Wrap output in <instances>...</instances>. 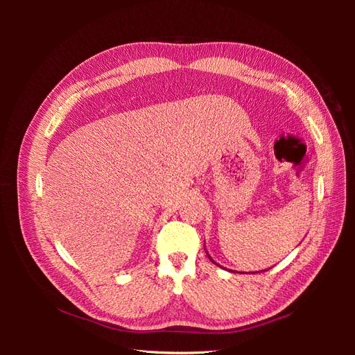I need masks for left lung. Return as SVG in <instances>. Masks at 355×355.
<instances>
[{
    "instance_id": "left-lung-1",
    "label": "left lung",
    "mask_w": 355,
    "mask_h": 355,
    "mask_svg": "<svg viewBox=\"0 0 355 355\" xmlns=\"http://www.w3.org/2000/svg\"><path fill=\"white\" fill-rule=\"evenodd\" d=\"M209 257H210V256H209ZM210 261H211V262H214V261H213V259H211V257H210ZM216 265H218V263H216Z\"/></svg>"
}]
</instances>
